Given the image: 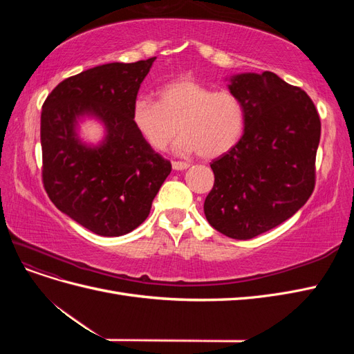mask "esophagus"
Returning a JSON list of instances; mask_svg holds the SVG:
<instances>
[{
    "label": "esophagus",
    "instance_id": "obj_1",
    "mask_svg": "<svg viewBox=\"0 0 354 354\" xmlns=\"http://www.w3.org/2000/svg\"><path fill=\"white\" fill-rule=\"evenodd\" d=\"M190 167V164L189 162H181V160H173V168L174 169H186V168H189Z\"/></svg>",
    "mask_w": 354,
    "mask_h": 354
}]
</instances>
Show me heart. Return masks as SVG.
Listing matches in <instances>:
<instances>
[{"mask_svg":"<svg viewBox=\"0 0 354 354\" xmlns=\"http://www.w3.org/2000/svg\"><path fill=\"white\" fill-rule=\"evenodd\" d=\"M133 122L146 143L165 151L180 131L178 153L199 152L217 158L239 142L245 127V109L229 90L207 87L194 78H180L158 90V102L138 97L133 104Z\"/></svg>","mask_w":354,"mask_h":354,"instance_id":"b5f03b06","label":"heart"}]
</instances>
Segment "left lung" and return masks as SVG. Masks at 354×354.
I'll return each instance as SVG.
<instances>
[{
  "label": "left lung",
  "instance_id": "1",
  "mask_svg": "<svg viewBox=\"0 0 354 354\" xmlns=\"http://www.w3.org/2000/svg\"><path fill=\"white\" fill-rule=\"evenodd\" d=\"M229 90L245 109V130L214 159V186L203 212L211 226L246 241L279 226L312 196L320 118L299 87L276 73H241Z\"/></svg>",
  "mask_w": 354,
  "mask_h": 354
}]
</instances>
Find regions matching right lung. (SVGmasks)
<instances>
[{
  "label": "right lung",
  "instance_id": "1",
  "mask_svg": "<svg viewBox=\"0 0 354 354\" xmlns=\"http://www.w3.org/2000/svg\"><path fill=\"white\" fill-rule=\"evenodd\" d=\"M156 57L108 63L63 80L42 104V183L68 217L100 236H122L147 218L171 162L137 131L133 104ZM105 124L97 148L74 133L80 115Z\"/></svg>",
  "mask_w": 354,
  "mask_h": 354
}]
</instances>
